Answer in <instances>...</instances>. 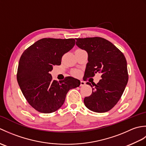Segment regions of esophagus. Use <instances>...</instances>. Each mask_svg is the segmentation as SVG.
I'll return each mask as SVG.
<instances>
[{"label":"esophagus","mask_w":146,"mask_h":146,"mask_svg":"<svg viewBox=\"0 0 146 146\" xmlns=\"http://www.w3.org/2000/svg\"><path fill=\"white\" fill-rule=\"evenodd\" d=\"M84 85H85V82H83V81L80 82V86H84Z\"/></svg>","instance_id":"esophagus-1"}]
</instances>
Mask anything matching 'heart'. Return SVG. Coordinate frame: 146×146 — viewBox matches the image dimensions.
I'll list each match as a JSON object with an SVG mask.
<instances>
[{"label":"heart","instance_id":"obj_1","mask_svg":"<svg viewBox=\"0 0 146 146\" xmlns=\"http://www.w3.org/2000/svg\"><path fill=\"white\" fill-rule=\"evenodd\" d=\"M72 74H73V76H78L80 75V72L79 71H78V70H75V71H73Z\"/></svg>","mask_w":146,"mask_h":146}]
</instances>
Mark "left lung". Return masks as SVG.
<instances>
[{"mask_svg":"<svg viewBox=\"0 0 146 146\" xmlns=\"http://www.w3.org/2000/svg\"><path fill=\"white\" fill-rule=\"evenodd\" d=\"M76 44L88 54L84 77L101 74L97 84L87 82L92 88V94L84 98L89 110L104 113L111 109L120 100L127 84V64L124 55L107 39L99 37L77 38Z\"/></svg>","mask_w":146,"mask_h":146,"instance_id":"obj_1","label":"left lung"}]
</instances>
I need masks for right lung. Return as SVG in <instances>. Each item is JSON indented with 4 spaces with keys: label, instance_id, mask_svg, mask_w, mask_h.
Returning <instances> with one entry per match:
<instances>
[{
    "label": "right lung",
    "instance_id": "1",
    "mask_svg": "<svg viewBox=\"0 0 146 146\" xmlns=\"http://www.w3.org/2000/svg\"><path fill=\"white\" fill-rule=\"evenodd\" d=\"M74 39L43 38L26 49L19 62L17 80L28 103L41 113H49L63 105L70 90L78 87L79 80L68 76L58 82L49 72L60 65L63 54L73 48Z\"/></svg>",
    "mask_w": 146,
    "mask_h": 146
}]
</instances>
